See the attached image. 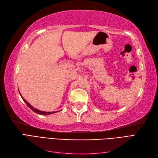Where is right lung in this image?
I'll use <instances>...</instances> for the list:
<instances>
[{
  "label": "right lung",
  "mask_w": 158,
  "mask_h": 158,
  "mask_svg": "<svg viewBox=\"0 0 158 158\" xmlns=\"http://www.w3.org/2000/svg\"><path fill=\"white\" fill-rule=\"evenodd\" d=\"M20 93V92H19ZM20 96L22 97V99L23 100V102H24L26 104H27V106L29 107L33 111H34L35 113H36L37 114H41V115H47V114H52V113H56V112H58V111H51V112H46V111H40V110H39V109H35V108H34L33 107V106H31V105L28 103L26 100L23 98L22 96V95H21V94L20 93Z\"/></svg>",
  "instance_id": "obj_1"
}]
</instances>
